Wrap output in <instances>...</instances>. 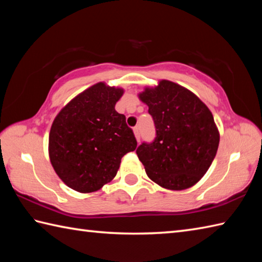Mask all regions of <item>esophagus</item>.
Wrapping results in <instances>:
<instances>
[{
	"instance_id": "esophagus-1",
	"label": "esophagus",
	"mask_w": 262,
	"mask_h": 262,
	"mask_svg": "<svg viewBox=\"0 0 262 262\" xmlns=\"http://www.w3.org/2000/svg\"><path fill=\"white\" fill-rule=\"evenodd\" d=\"M134 134H135V137H136V140H137V142H140V140H141V133H140V127H134Z\"/></svg>"
}]
</instances>
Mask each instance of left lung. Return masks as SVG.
Masks as SVG:
<instances>
[{
	"label": "left lung",
	"instance_id": "1",
	"mask_svg": "<svg viewBox=\"0 0 262 262\" xmlns=\"http://www.w3.org/2000/svg\"><path fill=\"white\" fill-rule=\"evenodd\" d=\"M138 98L147 104L157 130L152 143H142L136 149L147 177L170 190L196 185L220 144L210 110L196 94L168 80L145 88Z\"/></svg>",
	"mask_w": 262,
	"mask_h": 262
}]
</instances>
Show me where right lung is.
<instances>
[{
    "instance_id": "obj_1",
    "label": "right lung",
    "mask_w": 262,
    "mask_h": 262,
    "mask_svg": "<svg viewBox=\"0 0 262 262\" xmlns=\"http://www.w3.org/2000/svg\"><path fill=\"white\" fill-rule=\"evenodd\" d=\"M124 89L99 82L72 99L55 117L48 153L66 186L82 193L101 189L117 174L121 158L135 151L126 117L115 109Z\"/></svg>"
}]
</instances>
